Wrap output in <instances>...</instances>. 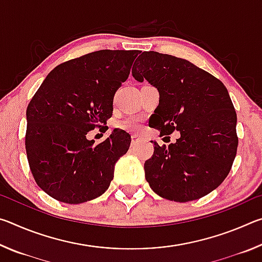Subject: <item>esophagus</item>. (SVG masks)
Returning a JSON list of instances; mask_svg holds the SVG:
<instances>
[{"mask_svg": "<svg viewBox=\"0 0 262 262\" xmlns=\"http://www.w3.org/2000/svg\"><path fill=\"white\" fill-rule=\"evenodd\" d=\"M139 141H140V137H139V136L133 135V136H132V147H133V145H135Z\"/></svg>", "mask_w": 262, "mask_h": 262, "instance_id": "obj_1", "label": "esophagus"}]
</instances>
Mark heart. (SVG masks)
<instances>
[{"label": "heart", "mask_w": 262, "mask_h": 262, "mask_svg": "<svg viewBox=\"0 0 262 262\" xmlns=\"http://www.w3.org/2000/svg\"><path fill=\"white\" fill-rule=\"evenodd\" d=\"M119 127L127 132H137L141 128V121L136 118H129L119 123Z\"/></svg>", "instance_id": "heart-1"}]
</instances>
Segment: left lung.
<instances>
[{
    "mask_svg": "<svg viewBox=\"0 0 262 262\" xmlns=\"http://www.w3.org/2000/svg\"><path fill=\"white\" fill-rule=\"evenodd\" d=\"M136 81L157 88L152 117L161 136L180 132L168 147L152 142L145 179L159 196L188 202L209 194L227 178L237 154V114L219 78L189 61L143 52L132 70Z\"/></svg>",
    "mask_w": 262,
    "mask_h": 262,
    "instance_id": "8db88e82",
    "label": "left lung"
}]
</instances>
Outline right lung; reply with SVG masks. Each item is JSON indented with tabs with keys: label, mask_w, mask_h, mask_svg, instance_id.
Instances as JSON below:
<instances>
[{
	"label": "right lung",
	"mask_w": 262,
	"mask_h": 262,
	"mask_svg": "<svg viewBox=\"0 0 262 262\" xmlns=\"http://www.w3.org/2000/svg\"><path fill=\"white\" fill-rule=\"evenodd\" d=\"M137 54L101 50L66 61L47 75L31 99L25 135L29 165L35 183L55 200L78 205L108 188L130 136L115 129L95 144L86 134L112 117L113 97Z\"/></svg>",
	"instance_id": "add662e5"
}]
</instances>
